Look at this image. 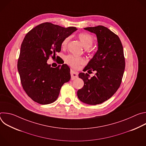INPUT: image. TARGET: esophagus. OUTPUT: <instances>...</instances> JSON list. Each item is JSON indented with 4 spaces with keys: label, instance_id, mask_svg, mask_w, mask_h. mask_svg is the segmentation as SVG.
I'll return each mask as SVG.
<instances>
[{
    "label": "esophagus",
    "instance_id": "1",
    "mask_svg": "<svg viewBox=\"0 0 146 146\" xmlns=\"http://www.w3.org/2000/svg\"><path fill=\"white\" fill-rule=\"evenodd\" d=\"M70 75H71V78L72 80H74L78 77V73L77 72H75L73 70H70Z\"/></svg>",
    "mask_w": 146,
    "mask_h": 146
}]
</instances>
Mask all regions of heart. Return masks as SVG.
I'll use <instances>...</instances> for the list:
<instances>
[{
  "label": "heart",
  "instance_id": "heart-1",
  "mask_svg": "<svg viewBox=\"0 0 146 146\" xmlns=\"http://www.w3.org/2000/svg\"><path fill=\"white\" fill-rule=\"evenodd\" d=\"M78 37L80 39L82 44L85 48H89L91 47L94 43V37L90 34L87 33H81L78 35ZM70 37H66L62 42V47H66ZM66 63L74 69H77L79 66L84 62V59L82 57L76 56L72 55H68L65 58Z\"/></svg>",
  "mask_w": 146,
  "mask_h": 146
}]
</instances>
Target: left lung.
<instances>
[{"mask_svg": "<svg viewBox=\"0 0 146 146\" xmlns=\"http://www.w3.org/2000/svg\"><path fill=\"white\" fill-rule=\"evenodd\" d=\"M96 34L98 49L85 67L84 72L96 71L92 77L88 73H80L78 77L84 82L77 91L82 102L91 105L100 104L110 99L118 90L122 81L125 61L119 37L102 25L84 28Z\"/></svg>", "mask_w": 146, "mask_h": 146, "instance_id": "obj_1", "label": "left lung"}]
</instances>
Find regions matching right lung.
Segmentation results:
<instances>
[{
  "label": "right lung",
  "instance_id": "right-lung-1",
  "mask_svg": "<svg viewBox=\"0 0 146 146\" xmlns=\"http://www.w3.org/2000/svg\"><path fill=\"white\" fill-rule=\"evenodd\" d=\"M76 30L75 27L65 28L45 23L25 36L17 68L23 88L33 101L41 105L53 103L62 86L70 80V68L66 64L54 68L47 62L50 56L55 58L60 51L62 41Z\"/></svg>",
  "mask_w": 146,
  "mask_h": 146
}]
</instances>
